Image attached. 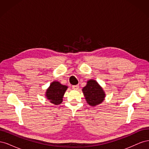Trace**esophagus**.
<instances>
[{"mask_svg":"<svg viewBox=\"0 0 149 149\" xmlns=\"http://www.w3.org/2000/svg\"><path fill=\"white\" fill-rule=\"evenodd\" d=\"M72 88L74 90H77L79 88V86L78 85H73V86H72Z\"/></svg>","mask_w":149,"mask_h":149,"instance_id":"34e87169","label":"esophagus"}]
</instances>
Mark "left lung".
I'll return each mask as SVG.
<instances>
[{
    "label": "left lung",
    "mask_w": 149,
    "mask_h": 149,
    "mask_svg": "<svg viewBox=\"0 0 149 149\" xmlns=\"http://www.w3.org/2000/svg\"><path fill=\"white\" fill-rule=\"evenodd\" d=\"M83 92L86 100L91 106L100 104L104 100V92L95 80H89L86 86L83 88Z\"/></svg>",
    "instance_id": "1"
}]
</instances>
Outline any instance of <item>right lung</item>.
I'll use <instances>...</instances> for the list:
<instances>
[{
    "label": "right lung",
    "instance_id": "obj_1",
    "mask_svg": "<svg viewBox=\"0 0 149 149\" xmlns=\"http://www.w3.org/2000/svg\"><path fill=\"white\" fill-rule=\"evenodd\" d=\"M67 88L66 86L61 84L58 81H54L47 90V97L54 104H59L63 101V96Z\"/></svg>",
    "mask_w": 149,
    "mask_h": 149
}]
</instances>
